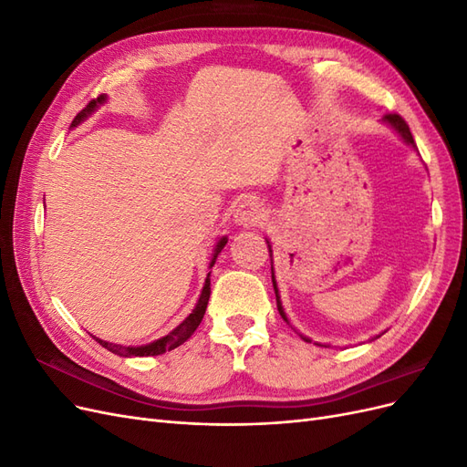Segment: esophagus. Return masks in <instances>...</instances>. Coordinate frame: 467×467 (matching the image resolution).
I'll list each match as a JSON object with an SVG mask.
<instances>
[{
  "mask_svg": "<svg viewBox=\"0 0 467 467\" xmlns=\"http://www.w3.org/2000/svg\"><path fill=\"white\" fill-rule=\"evenodd\" d=\"M265 220V208L257 201H245L235 210V222L244 228H253Z\"/></svg>",
  "mask_w": 467,
  "mask_h": 467,
  "instance_id": "1",
  "label": "esophagus"
}]
</instances>
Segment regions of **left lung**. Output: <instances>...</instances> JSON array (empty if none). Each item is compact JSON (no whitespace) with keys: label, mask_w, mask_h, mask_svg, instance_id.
I'll return each mask as SVG.
<instances>
[{"label":"left lung","mask_w":467,"mask_h":467,"mask_svg":"<svg viewBox=\"0 0 467 467\" xmlns=\"http://www.w3.org/2000/svg\"><path fill=\"white\" fill-rule=\"evenodd\" d=\"M384 120L388 122V124H391L395 130L400 132V136L405 140L407 144H411L413 148H415V140H413V134H411V130H409V124L398 115V112H389V115H386L384 117ZM268 244V242H266ZM268 251H271V245H268ZM271 257H273V253H271ZM271 275H273V286H275V294H276V307H278V312H280V316H282V319H286V316H285V309H282V304H280V296H278V288H276V280H275V271H273V265H271ZM288 321V319H286ZM304 341H309V338H306L304 337Z\"/></svg>","instance_id":"1"}]
</instances>
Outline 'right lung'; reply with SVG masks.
<instances>
[{
    "instance_id": "obj_1",
    "label": "right lung",
    "mask_w": 467,
    "mask_h": 467,
    "mask_svg": "<svg viewBox=\"0 0 467 467\" xmlns=\"http://www.w3.org/2000/svg\"><path fill=\"white\" fill-rule=\"evenodd\" d=\"M103 101H105V95H99L97 99H91V101L86 105V109H81V110L78 112V117L72 120V126H78L83 119L89 117L91 112L97 109V105H101ZM225 244H228V239L222 237L220 244L216 245V253H214V257H212L210 266H214L218 253L223 249ZM208 298H210V273H208V276H206V282H204V288H202V294H201V298H199V304H196V307L192 309V314H191L185 321H182V323L179 325V327H175L171 333H169V335L158 338V341H153V343H150V345H144V347H122V345L101 341V338H97V337H95V341H97L99 345H101V347H105L107 350L115 352V355H119V357H155V355H163L165 350H173V348H177L179 345L185 343L187 338L196 331V327H199L202 317H204L206 306H208Z\"/></svg>"
}]
</instances>
